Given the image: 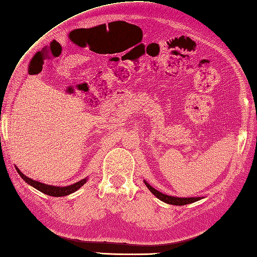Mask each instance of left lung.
<instances>
[{"label":"left lung","instance_id":"obj_1","mask_svg":"<svg viewBox=\"0 0 257 257\" xmlns=\"http://www.w3.org/2000/svg\"><path fill=\"white\" fill-rule=\"evenodd\" d=\"M145 184L148 188V190L151 191V192L155 195L156 198H158L161 200V201L165 202V203H169V204H174V206H184V204H189V203H192L195 201H199V200H201V198L198 197V198H179V197H171V195H167L160 192V191H157L156 189H154L153 186L149 185L146 181H144Z\"/></svg>","mask_w":257,"mask_h":257}]
</instances>
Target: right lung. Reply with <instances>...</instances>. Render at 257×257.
I'll use <instances>...</instances> for the list:
<instances>
[{
	"instance_id": "obj_1",
	"label": "right lung",
	"mask_w": 257,
	"mask_h": 257,
	"mask_svg": "<svg viewBox=\"0 0 257 257\" xmlns=\"http://www.w3.org/2000/svg\"><path fill=\"white\" fill-rule=\"evenodd\" d=\"M16 169H17V172L19 173V175H20L22 179L27 182L28 184L31 185V186H34L35 189L40 191V192H43L45 194H48V195H51V197H64V195L71 194V193L75 192V191H77L78 189H80L81 186L85 184L86 181H87V179L85 177V179L78 181V182H76V183H74L72 185H68V186H54V185H48V184L41 183V182L32 180V179H30V177H28V176H26L25 174H23L22 172L18 169V167H16Z\"/></svg>"
}]
</instances>
